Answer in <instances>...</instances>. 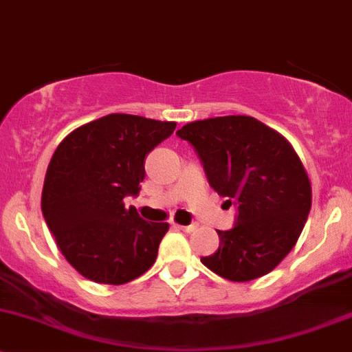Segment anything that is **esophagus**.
Segmentation results:
<instances>
[{"label": "esophagus", "mask_w": 352, "mask_h": 352, "mask_svg": "<svg viewBox=\"0 0 352 352\" xmlns=\"http://www.w3.org/2000/svg\"><path fill=\"white\" fill-rule=\"evenodd\" d=\"M173 227L177 230H183V232H193L197 229V226L195 223H191V226H179V223H173Z\"/></svg>", "instance_id": "34e87169"}]
</instances>
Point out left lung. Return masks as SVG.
I'll return each instance as SVG.
<instances>
[{"label":"left lung","mask_w":352,"mask_h":352,"mask_svg":"<svg viewBox=\"0 0 352 352\" xmlns=\"http://www.w3.org/2000/svg\"><path fill=\"white\" fill-rule=\"evenodd\" d=\"M176 135L200 157L208 183L237 206L230 230H217L219 251L201 263L230 281L273 271L295 248L311 206V186L292 144L252 117L186 123Z\"/></svg>","instance_id":"1"}]
</instances>
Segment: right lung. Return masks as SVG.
Instances as JSON below:
<instances>
[{"mask_svg": "<svg viewBox=\"0 0 352 352\" xmlns=\"http://www.w3.org/2000/svg\"><path fill=\"white\" fill-rule=\"evenodd\" d=\"M176 122L111 113L57 146L47 168L42 213L67 263L88 280L123 285L155 263L169 226L146 222L123 198L137 197L146 155Z\"/></svg>", "mask_w": 352, "mask_h": 352, "instance_id": "obj_1", "label": "right lung"}]
</instances>
